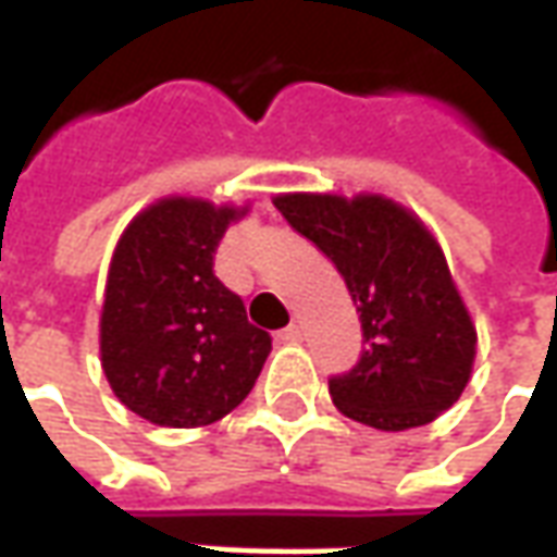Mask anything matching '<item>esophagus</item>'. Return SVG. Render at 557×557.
<instances>
[{"label":"esophagus","mask_w":557,"mask_h":557,"mask_svg":"<svg viewBox=\"0 0 557 557\" xmlns=\"http://www.w3.org/2000/svg\"><path fill=\"white\" fill-rule=\"evenodd\" d=\"M277 337L283 339V343H301V337H304V327L298 325V322H292L289 327H283V331H280Z\"/></svg>","instance_id":"obj_1"}]
</instances>
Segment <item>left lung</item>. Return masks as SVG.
Listing matches in <instances>:
<instances>
[{
    "instance_id": "8db88e82",
    "label": "left lung",
    "mask_w": 557,
    "mask_h": 557,
    "mask_svg": "<svg viewBox=\"0 0 557 557\" xmlns=\"http://www.w3.org/2000/svg\"><path fill=\"white\" fill-rule=\"evenodd\" d=\"M274 206L337 265L361 315L367 349L331 379L334 406L382 432L450 409L474 370L478 327L430 226L382 194H277Z\"/></svg>"
}]
</instances>
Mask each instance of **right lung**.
<instances>
[{
    "label": "right lung",
    "mask_w": 557,
    "mask_h": 557,
    "mask_svg": "<svg viewBox=\"0 0 557 557\" xmlns=\"http://www.w3.org/2000/svg\"><path fill=\"white\" fill-rule=\"evenodd\" d=\"M247 211V202L163 196L115 242L98 325L101 367L119 403L148 423L208 426L262 373L271 337L211 271L223 232Z\"/></svg>",
    "instance_id": "obj_1"
}]
</instances>
